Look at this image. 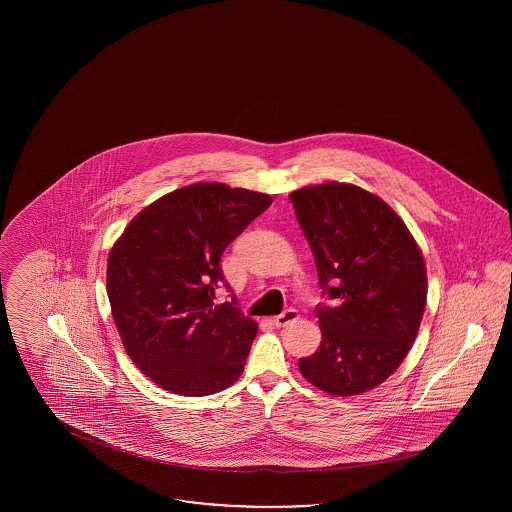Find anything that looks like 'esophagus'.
I'll use <instances>...</instances> for the list:
<instances>
[{
  "label": "esophagus",
  "instance_id": "1",
  "mask_svg": "<svg viewBox=\"0 0 512 512\" xmlns=\"http://www.w3.org/2000/svg\"><path fill=\"white\" fill-rule=\"evenodd\" d=\"M299 318V313H297V309H286L284 313H280L278 317L272 318V322L276 324V326H288V324H292Z\"/></svg>",
  "mask_w": 512,
  "mask_h": 512
}]
</instances>
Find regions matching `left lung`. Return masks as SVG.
<instances>
[{"instance_id":"8db88e82","label":"left lung","mask_w":512,"mask_h":512,"mask_svg":"<svg viewBox=\"0 0 512 512\" xmlns=\"http://www.w3.org/2000/svg\"><path fill=\"white\" fill-rule=\"evenodd\" d=\"M313 249L322 340L301 374L343 397L372 390L403 363L426 307V267L405 222L363 188L328 182L290 195Z\"/></svg>"}]
</instances>
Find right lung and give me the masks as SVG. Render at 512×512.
<instances>
[{
    "instance_id": "right-lung-1",
    "label": "right lung",
    "mask_w": 512,
    "mask_h": 512,
    "mask_svg": "<svg viewBox=\"0 0 512 512\" xmlns=\"http://www.w3.org/2000/svg\"><path fill=\"white\" fill-rule=\"evenodd\" d=\"M272 197L226 184H192L146 207L126 226L107 263V295L134 365L157 386L201 397L244 372L257 322L238 301L220 257Z\"/></svg>"
}]
</instances>
